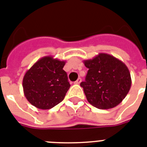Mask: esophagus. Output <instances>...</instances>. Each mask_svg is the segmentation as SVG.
I'll return each instance as SVG.
<instances>
[{
    "instance_id": "esophagus-1",
    "label": "esophagus",
    "mask_w": 147,
    "mask_h": 147,
    "mask_svg": "<svg viewBox=\"0 0 147 147\" xmlns=\"http://www.w3.org/2000/svg\"><path fill=\"white\" fill-rule=\"evenodd\" d=\"M81 82V78H78L77 79V81L75 82V84H79Z\"/></svg>"
}]
</instances>
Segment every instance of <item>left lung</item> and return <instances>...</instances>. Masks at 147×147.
<instances>
[{"label":"left lung","instance_id":"8db88e82","mask_svg":"<svg viewBox=\"0 0 147 147\" xmlns=\"http://www.w3.org/2000/svg\"><path fill=\"white\" fill-rule=\"evenodd\" d=\"M84 63L89 69L80 85L89 103L98 109H110L121 103L131 85L126 65L105 53L84 60Z\"/></svg>","mask_w":147,"mask_h":147}]
</instances>
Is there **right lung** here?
I'll use <instances>...</instances> for the list:
<instances>
[{"mask_svg": "<svg viewBox=\"0 0 147 147\" xmlns=\"http://www.w3.org/2000/svg\"><path fill=\"white\" fill-rule=\"evenodd\" d=\"M66 61L45 56L26 71L22 81L28 102L39 109L52 108L63 100L70 84L63 68Z\"/></svg>", "mask_w": 147, "mask_h": 147, "instance_id": "right-lung-1", "label": "right lung"}]
</instances>
